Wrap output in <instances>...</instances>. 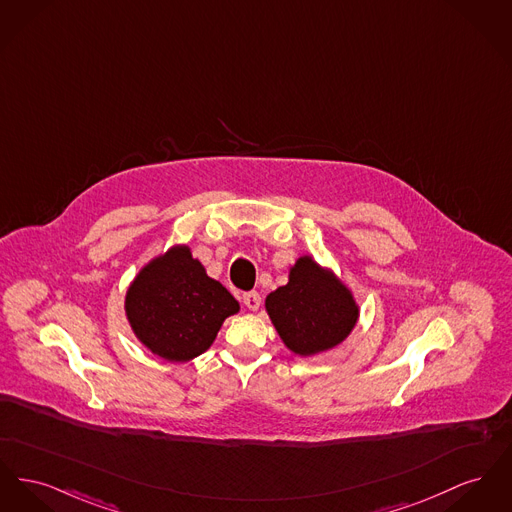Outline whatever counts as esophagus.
I'll use <instances>...</instances> for the list:
<instances>
[{
	"label": "esophagus",
	"instance_id": "1",
	"mask_svg": "<svg viewBox=\"0 0 512 512\" xmlns=\"http://www.w3.org/2000/svg\"><path fill=\"white\" fill-rule=\"evenodd\" d=\"M241 300H243V305H245L249 311H257V309L261 307V296H259V292H255V290L245 292V294L241 296Z\"/></svg>",
	"mask_w": 512,
	"mask_h": 512
}]
</instances>
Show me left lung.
<instances>
[{
  "label": "left lung",
  "instance_id": "obj_1",
  "mask_svg": "<svg viewBox=\"0 0 512 512\" xmlns=\"http://www.w3.org/2000/svg\"><path fill=\"white\" fill-rule=\"evenodd\" d=\"M265 309L284 346L301 358L342 344L360 319V305L331 267L300 255L288 271V284L276 288Z\"/></svg>",
  "mask_w": 512,
  "mask_h": 512
}]
</instances>
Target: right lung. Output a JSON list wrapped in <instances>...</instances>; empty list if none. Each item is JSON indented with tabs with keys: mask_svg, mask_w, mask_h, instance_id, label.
Here are the masks:
<instances>
[{
	"mask_svg": "<svg viewBox=\"0 0 512 512\" xmlns=\"http://www.w3.org/2000/svg\"><path fill=\"white\" fill-rule=\"evenodd\" d=\"M123 309L149 352L183 363L211 348L222 323L240 313V303L207 274L191 247L180 243L141 267L125 292Z\"/></svg>",
	"mask_w": 512,
	"mask_h": 512,
	"instance_id": "obj_1",
	"label": "right lung"
}]
</instances>
